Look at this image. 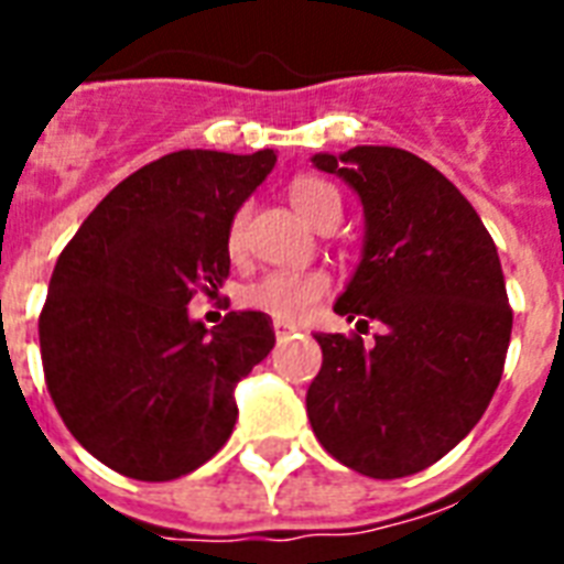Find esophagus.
Segmentation results:
<instances>
[{"instance_id": "esophagus-1", "label": "esophagus", "mask_w": 564, "mask_h": 564, "mask_svg": "<svg viewBox=\"0 0 564 564\" xmlns=\"http://www.w3.org/2000/svg\"><path fill=\"white\" fill-rule=\"evenodd\" d=\"M299 327L295 325H286V322H274V336H278V343H283V339H290L292 334H295Z\"/></svg>"}]
</instances>
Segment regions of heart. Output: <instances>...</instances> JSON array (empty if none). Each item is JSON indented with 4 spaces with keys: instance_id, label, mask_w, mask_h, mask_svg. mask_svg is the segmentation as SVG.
<instances>
[{
    "instance_id": "heart-1",
    "label": "heart",
    "mask_w": 564,
    "mask_h": 564,
    "mask_svg": "<svg viewBox=\"0 0 564 564\" xmlns=\"http://www.w3.org/2000/svg\"><path fill=\"white\" fill-rule=\"evenodd\" d=\"M292 207L307 221L318 225L327 210H343L339 207V193L322 178H295L290 187ZM242 230H246V213H237L228 228V248L230 254H239L242 248ZM330 292V278L322 269H274L263 274L260 281L248 283L242 292L246 307L260 310L265 316L299 325L313 310L318 301Z\"/></svg>"
}]
</instances>
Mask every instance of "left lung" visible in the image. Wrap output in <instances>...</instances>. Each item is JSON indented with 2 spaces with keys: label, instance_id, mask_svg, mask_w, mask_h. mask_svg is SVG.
I'll return each mask as SVG.
<instances>
[{
  "label": "left lung",
  "instance_id": "obj_1",
  "mask_svg": "<svg viewBox=\"0 0 564 564\" xmlns=\"http://www.w3.org/2000/svg\"><path fill=\"white\" fill-rule=\"evenodd\" d=\"M362 204V257L334 310L360 336L316 334L322 371L307 415L327 454L394 480L463 442L489 406L507 360L512 310L498 248L468 198L438 170L392 145L318 152Z\"/></svg>",
  "mask_w": 564,
  "mask_h": 564
}]
</instances>
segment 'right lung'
I'll return each mask as SVG.
<instances>
[{"mask_svg":"<svg viewBox=\"0 0 564 564\" xmlns=\"http://www.w3.org/2000/svg\"><path fill=\"white\" fill-rule=\"evenodd\" d=\"M278 154L184 149L110 189L57 257L40 357L61 419L134 480L195 471L237 424L234 389L274 348L272 318L189 316L230 272L228 228Z\"/></svg>","mask_w":564,"mask_h":564,"instance_id":"obj_1","label":"right lung"}]
</instances>
